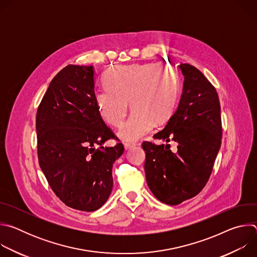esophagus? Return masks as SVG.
I'll list each match as a JSON object with an SVG mask.
<instances>
[{
	"label": "esophagus",
	"instance_id": "esophagus-1",
	"mask_svg": "<svg viewBox=\"0 0 257 257\" xmlns=\"http://www.w3.org/2000/svg\"><path fill=\"white\" fill-rule=\"evenodd\" d=\"M133 146H135L134 143H125V144H124V149H125V151H128V150L132 149Z\"/></svg>",
	"mask_w": 257,
	"mask_h": 257
}]
</instances>
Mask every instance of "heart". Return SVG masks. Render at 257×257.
I'll return each instance as SVG.
<instances>
[{"mask_svg":"<svg viewBox=\"0 0 257 257\" xmlns=\"http://www.w3.org/2000/svg\"><path fill=\"white\" fill-rule=\"evenodd\" d=\"M105 86L94 94L101 118L114 127L122 126L129 111L130 119L119 132L125 142H134L153 130L156 122L173 113L179 94L176 71L167 64L119 66L106 72Z\"/></svg>","mask_w":257,"mask_h":257,"instance_id":"heart-1","label":"heart"}]
</instances>
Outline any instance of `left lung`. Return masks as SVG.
Segmentation results:
<instances>
[{
	"instance_id": "obj_1",
	"label": "left lung",
	"mask_w": 257,
	"mask_h": 257,
	"mask_svg": "<svg viewBox=\"0 0 257 257\" xmlns=\"http://www.w3.org/2000/svg\"><path fill=\"white\" fill-rule=\"evenodd\" d=\"M184 76L176 111L155 139L177 143H142L148 185L162 202L177 205L196 196L205 186L221 148V105L215 88L202 73L189 64H181Z\"/></svg>"
}]
</instances>
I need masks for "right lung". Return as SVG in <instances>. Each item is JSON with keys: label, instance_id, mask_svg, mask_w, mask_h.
<instances>
[{"label": "right lung", "instance_id": "add662e5", "mask_svg": "<svg viewBox=\"0 0 257 257\" xmlns=\"http://www.w3.org/2000/svg\"><path fill=\"white\" fill-rule=\"evenodd\" d=\"M93 66L68 65L51 81L36 114L38 156L55 194L68 206L93 211L113 189L112 169L124 153L94 97ZM99 146L95 149V145Z\"/></svg>", "mask_w": 257, "mask_h": 257}]
</instances>
